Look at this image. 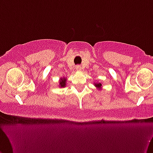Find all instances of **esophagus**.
Returning a JSON list of instances; mask_svg holds the SVG:
<instances>
[{"label":"esophagus","instance_id":"obj_1","mask_svg":"<svg viewBox=\"0 0 153 153\" xmlns=\"http://www.w3.org/2000/svg\"><path fill=\"white\" fill-rule=\"evenodd\" d=\"M76 70H78V71H80L81 70V68L80 66H76Z\"/></svg>","mask_w":153,"mask_h":153}]
</instances>
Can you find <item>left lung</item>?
<instances>
[{"mask_svg":"<svg viewBox=\"0 0 153 153\" xmlns=\"http://www.w3.org/2000/svg\"><path fill=\"white\" fill-rule=\"evenodd\" d=\"M95 85L100 90L102 89V83H95Z\"/></svg>","mask_w":153,"mask_h":153,"instance_id":"left-lung-1","label":"left lung"}]
</instances>
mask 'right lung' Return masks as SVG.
<instances>
[{
    "mask_svg": "<svg viewBox=\"0 0 153 153\" xmlns=\"http://www.w3.org/2000/svg\"><path fill=\"white\" fill-rule=\"evenodd\" d=\"M66 81H67V79L66 78H60V81H59V85L60 88L65 87L66 85Z\"/></svg>",
    "mask_w": 153,
    "mask_h": 153,
    "instance_id": "obj_1",
    "label": "right lung"
}]
</instances>
